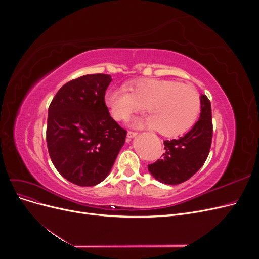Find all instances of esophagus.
I'll list each match as a JSON object with an SVG mask.
<instances>
[{"instance_id":"esophagus-1","label":"esophagus","mask_w":259,"mask_h":259,"mask_svg":"<svg viewBox=\"0 0 259 259\" xmlns=\"http://www.w3.org/2000/svg\"><path fill=\"white\" fill-rule=\"evenodd\" d=\"M137 136V133L136 132H127V138H130V139H132V138H134V137H136Z\"/></svg>"}]
</instances>
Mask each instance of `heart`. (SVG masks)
I'll use <instances>...</instances> for the list:
<instances>
[{"label":"heart","instance_id":"b5f03b06","mask_svg":"<svg viewBox=\"0 0 259 259\" xmlns=\"http://www.w3.org/2000/svg\"><path fill=\"white\" fill-rule=\"evenodd\" d=\"M124 88H112L106 94V104L115 120L124 121L144 108L150 115L135 125L156 127L168 137L189 131L200 113V96L191 84L173 80L142 79Z\"/></svg>","mask_w":259,"mask_h":259}]
</instances>
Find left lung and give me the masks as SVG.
<instances>
[{"instance_id": "obj_1", "label": "left lung", "mask_w": 259, "mask_h": 259, "mask_svg": "<svg viewBox=\"0 0 259 259\" xmlns=\"http://www.w3.org/2000/svg\"><path fill=\"white\" fill-rule=\"evenodd\" d=\"M199 121L177 139L164 140L162 159L149 164L148 170L160 183L178 185L193 176L206 161L213 136L211 108L205 95L200 96Z\"/></svg>"}]
</instances>
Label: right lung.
I'll return each mask as SVG.
<instances>
[{
  "instance_id": "obj_1",
  "label": "right lung",
  "mask_w": 259,
  "mask_h": 259,
  "mask_svg": "<svg viewBox=\"0 0 259 259\" xmlns=\"http://www.w3.org/2000/svg\"><path fill=\"white\" fill-rule=\"evenodd\" d=\"M108 74H88L65 84L49 108L46 142L54 166L70 183L103 182L125 143L126 131L109 113Z\"/></svg>"
}]
</instances>
